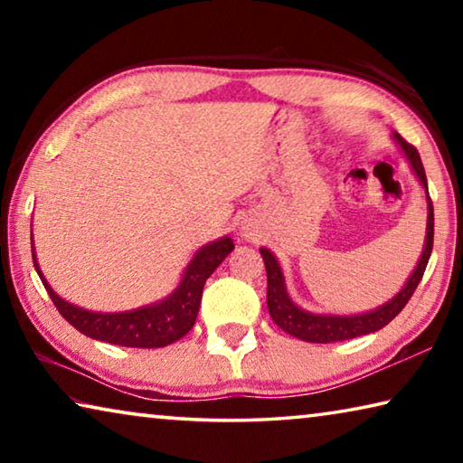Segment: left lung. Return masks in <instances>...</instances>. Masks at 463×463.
<instances>
[{
	"instance_id": "8db88e82",
	"label": "left lung",
	"mask_w": 463,
	"mask_h": 463,
	"mask_svg": "<svg viewBox=\"0 0 463 463\" xmlns=\"http://www.w3.org/2000/svg\"><path fill=\"white\" fill-rule=\"evenodd\" d=\"M398 145L402 146V151L409 156L411 165L417 174L419 182L427 187V175L425 167H422L420 155L417 148L401 135H394ZM427 200H429V221H427V242L425 249H422V255L419 260L417 269L412 271L411 279L406 281V286L398 292L390 302L383 304L378 310L365 312V315H355V317H331V315H312L302 308H298L296 304L289 300L284 286V276H281V269L268 249H261V257L265 263V271H268V308L281 331L289 333L292 336H298L302 341L310 343H335V341H347L355 339V336H362L367 333L380 331L382 326H386L392 318H394L398 312H401L406 304H409L411 296L417 289L422 273L427 269L430 250H433V226H435V216H433V202H430V195L427 190Z\"/></svg>"
}]
</instances>
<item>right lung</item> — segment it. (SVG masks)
I'll list each match as a JSON object with an SVG mask.
<instances>
[{
    "instance_id": "add662e5",
    "label": "right lung",
    "mask_w": 463,
    "mask_h": 463,
    "mask_svg": "<svg viewBox=\"0 0 463 463\" xmlns=\"http://www.w3.org/2000/svg\"><path fill=\"white\" fill-rule=\"evenodd\" d=\"M234 249V242L224 237L216 242L202 247L195 253L194 260L187 265L184 279L179 288L171 294L167 300H161L153 307H145L130 312H118V315H101V312H90L77 308L52 292V288L46 284L41 269H38L34 249L33 260L34 268L41 276L43 284L49 292L51 300L61 317L77 331L91 336V339L122 345V347H165V345L182 339L185 333L192 331L198 317L202 289L206 279L210 278L218 265L224 261V257Z\"/></svg>"
}]
</instances>
